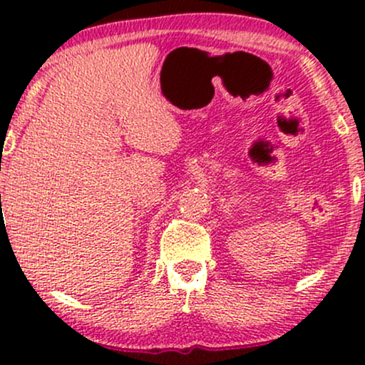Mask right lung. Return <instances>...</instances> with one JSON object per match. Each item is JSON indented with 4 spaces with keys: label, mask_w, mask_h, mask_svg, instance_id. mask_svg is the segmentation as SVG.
Segmentation results:
<instances>
[{
    "label": "right lung",
    "mask_w": 365,
    "mask_h": 365,
    "mask_svg": "<svg viewBox=\"0 0 365 365\" xmlns=\"http://www.w3.org/2000/svg\"><path fill=\"white\" fill-rule=\"evenodd\" d=\"M0 197H1V195H0Z\"/></svg>",
    "instance_id": "add662e5"
}]
</instances>
